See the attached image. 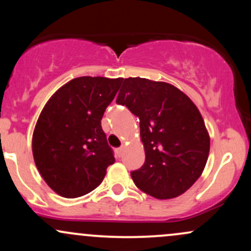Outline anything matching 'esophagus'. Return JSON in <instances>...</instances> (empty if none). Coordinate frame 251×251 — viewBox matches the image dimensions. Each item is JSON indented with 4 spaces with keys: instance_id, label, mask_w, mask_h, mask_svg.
I'll list each match as a JSON object with an SVG mask.
<instances>
[{
    "instance_id": "obj_1",
    "label": "esophagus",
    "mask_w": 251,
    "mask_h": 251,
    "mask_svg": "<svg viewBox=\"0 0 251 251\" xmlns=\"http://www.w3.org/2000/svg\"><path fill=\"white\" fill-rule=\"evenodd\" d=\"M117 154H118V157H122L123 155V152H124V148L122 146V148H119V149H117Z\"/></svg>"
}]
</instances>
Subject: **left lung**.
I'll use <instances>...</instances> for the list:
<instances>
[{"label": "left lung", "mask_w": 251, "mask_h": 251, "mask_svg": "<svg viewBox=\"0 0 251 251\" xmlns=\"http://www.w3.org/2000/svg\"><path fill=\"white\" fill-rule=\"evenodd\" d=\"M117 103L140 120L145 163L131 172L137 188L157 200H171L201 177L210 137L191 99L168 82L144 77L122 79Z\"/></svg>", "instance_id": "left-lung-1"}]
</instances>
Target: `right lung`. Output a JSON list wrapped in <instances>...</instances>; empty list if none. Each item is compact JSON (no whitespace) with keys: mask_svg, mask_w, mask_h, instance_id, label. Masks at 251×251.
<instances>
[{"mask_svg":"<svg viewBox=\"0 0 251 251\" xmlns=\"http://www.w3.org/2000/svg\"><path fill=\"white\" fill-rule=\"evenodd\" d=\"M120 82L122 77H75L43 107L33 133L34 162L57 195L76 198L88 194L116 160L101 119Z\"/></svg>","mask_w":251,"mask_h":251,"instance_id":"add662e5","label":"right lung"}]
</instances>
